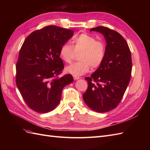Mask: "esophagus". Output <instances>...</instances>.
I'll return each instance as SVG.
<instances>
[{
	"label": "esophagus",
	"instance_id": "1",
	"mask_svg": "<svg viewBox=\"0 0 150 150\" xmlns=\"http://www.w3.org/2000/svg\"><path fill=\"white\" fill-rule=\"evenodd\" d=\"M73 78H74V80H78V79H79V77L76 76H73Z\"/></svg>",
	"mask_w": 150,
	"mask_h": 150
}]
</instances>
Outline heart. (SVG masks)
Returning <instances> with one entry per match:
<instances>
[{"label": "heart", "instance_id": "b5f03b06", "mask_svg": "<svg viewBox=\"0 0 150 150\" xmlns=\"http://www.w3.org/2000/svg\"><path fill=\"white\" fill-rule=\"evenodd\" d=\"M73 46L66 42L62 45L59 50V56L63 61L70 62L75 55V51H81V61L73 62L67 66L66 72L76 76L83 75L88 72L91 67L100 66L105 56V47L101 41H97L93 36L81 34L72 40Z\"/></svg>", "mask_w": 150, "mask_h": 150}]
</instances>
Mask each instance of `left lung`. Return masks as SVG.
Here are the masks:
<instances>
[{"label":"left lung","mask_w":150,"mask_h":150,"mask_svg":"<svg viewBox=\"0 0 150 150\" xmlns=\"http://www.w3.org/2000/svg\"><path fill=\"white\" fill-rule=\"evenodd\" d=\"M90 31L102 34L106 46L102 64L90 78H85L88 87L83 97L92 110L108 112L118 105L129 83L132 70L131 52L126 40L116 31L103 26Z\"/></svg>","instance_id":"left-lung-1"}]
</instances>
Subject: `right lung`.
I'll return each mask as SVG.
<instances>
[{
	"instance_id": "1",
	"label": "right lung",
	"mask_w": 150,
	"mask_h": 150,
	"mask_svg": "<svg viewBox=\"0 0 150 150\" xmlns=\"http://www.w3.org/2000/svg\"><path fill=\"white\" fill-rule=\"evenodd\" d=\"M74 31L55 25L35 30L25 39L16 64V84L28 106L46 113L61 101L65 86L73 82L71 74L59 78L64 69L59 50Z\"/></svg>"
}]
</instances>
